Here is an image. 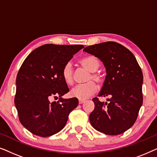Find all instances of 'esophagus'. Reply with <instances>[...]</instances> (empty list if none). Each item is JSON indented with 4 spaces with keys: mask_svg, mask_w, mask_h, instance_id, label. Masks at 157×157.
Masks as SVG:
<instances>
[{
    "mask_svg": "<svg viewBox=\"0 0 157 157\" xmlns=\"http://www.w3.org/2000/svg\"><path fill=\"white\" fill-rule=\"evenodd\" d=\"M86 101L85 100H83V99H79L78 100V104H82L83 103H84Z\"/></svg>",
    "mask_w": 157,
    "mask_h": 157,
    "instance_id": "esophagus-1",
    "label": "esophagus"
}]
</instances>
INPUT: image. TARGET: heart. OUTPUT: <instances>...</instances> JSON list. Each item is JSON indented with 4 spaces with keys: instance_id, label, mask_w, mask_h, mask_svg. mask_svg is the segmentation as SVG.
Returning a JSON list of instances; mask_svg holds the SVG:
<instances>
[{
    "instance_id": "heart-1",
    "label": "heart",
    "mask_w": 157,
    "mask_h": 157,
    "mask_svg": "<svg viewBox=\"0 0 157 157\" xmlns=\"http://www.w3.org/2000/svg\"><path fill=\"white\" fill-rule=\"evenodd\" d=\"M79 63L83 68L88 71L91 72L90 76L88 77L87 83L83 85H78L71 90L70 95L79 99H86L89 96L93 95L96 91V86L93 81L97 83H101L102 81V76L100 74L96 72L99 67L100 63L97 58L94 56H86L79 61ZM61 75L63 81L68 85H71L74 83V71L71 63H66L61 71Z\"/></svg>"
}]
</instances>
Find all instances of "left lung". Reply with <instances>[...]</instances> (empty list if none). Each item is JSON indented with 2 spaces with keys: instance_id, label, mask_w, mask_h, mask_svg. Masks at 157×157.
<instances>
[{
  "instance_id": "1",
  "label": "left lung",
  "mask_w": 157,
  "mask_h": 157,
  "mask_svg": "<svg viewBox=\"0 0 157 157\" xmlns=\"http://www.w3.org/2000/svg\"><path fill=\"white\" fill-rule=\"evenodd\" d=\"M85 52L104 63L106 76L98 96H110L107 102L93 98L89 116L91 126L108 135L121 134L134 125L143 103V74L131 51L117 42L108 41L86 47Z\"/></svg>"
}]
</instances>
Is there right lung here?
Segmentation results:
<instances>
[{
	"label": "right lung",
	"mask_w": 157,
	"mask_h": 157,
	"mask_svg": "<svg viewBox=\"0 0 157 157\" xmlns=\"http://www.w3.org/2000/svg\"><path fill=\"white\" fill-rule=\"evenodd\" d=\"M83 45L45 44L33 50L21 65L16 77L15 105L21 123L32 134L47 137L65 126L77 98H63L69 91L61 71ZM59 96L58 102H51Z\"/></svg>",
	"instance_id": "obj_1"
}]
</instances>
